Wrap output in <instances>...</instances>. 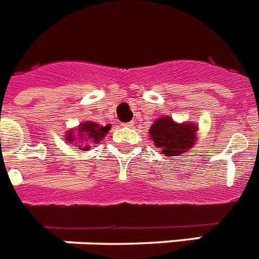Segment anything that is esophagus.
<instances>
[{
    "label": "esophagus",
    "mask_w": 259,
    "mask_h": 259,
    "mask_svg": "<svg viewBox=\"0 0 259 259\" xmlns=\"http://www.w3.org/2000/svg\"><path fill=\"white\" fill-rule=\"evenodd\" d=\"M124 127H128V128H132L134 125H135V123L134 121H130V123H123Z\"/></svg>",
    "instance_id": "1"
}]
</instances>
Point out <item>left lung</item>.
I'll list each match as a JSON object with an SVG mask.
<instances>
[{"label": "left lung", "instance_id": "left-lung-1", "mask_svg": "<svg viewBox=\"0 0 259 259\" xmlns=\"http://www.w3.org/2000/svg\"><path fill=\"white\" fill-rule=\"evenodd\" d=\"M198 124L178 123L171 116H160L151 125L150 139L158 148L163 156H179L186 154L198 142Z\"/></svg>", "mask_w": 259, "mask_h": 259}]
</instances>
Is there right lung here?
I'll list each match as a JSON object with an SVG mask.
<instances>
[{
	"label": "right lung",
	"instance_id": "right-lung-1",
	"mask_svg": "<svg viewBox=\"0 0 259 259\" xmlns=\"http://www.w3.org/2000/svg\"><path fill=\"white\" fill-rule=\"evenodd\" d=\"M109 130H111V124L101 125L96 121H82L77 127L65 132V143L73 144L78 150L88 151L91 147L90 144L100 143L107 136Z\"/></svg>",
	"mask_w": 259,
	"mask_h": 259
}]
</instances>
